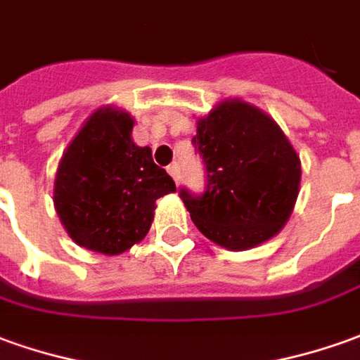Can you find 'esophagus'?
Here are the masks:
<instances>
[{
  "mask_svg": "<svg viewBox=\"0 0 360 360\" xmlns=\"http://www.w3.org/2000/svg\"><path fill=\"white\" fill-rule=\"evenodd\" d=\"M168 174L172 176V178H174V182L176 184H180V166L176 165H170L168 166Z\"/></svg>",
  "mask_w": 360,
  "mask_h": 360,
  "instance_id": "esophagus-1",
  "label": "esophagus"
}]
</instances>
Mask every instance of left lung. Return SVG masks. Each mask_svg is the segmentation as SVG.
I'll list each match as a JSON object with an SVG mask.
<instances>
[{
  "label": "left lung",
  "mask_w": 360,
  "mask_h": 360,
  "mask_svg": "<svg viewBox=\"0 0 360 360\" xmlns=\"http://www.w3.org/2000/svg\"><path fill=\"white\" fill-rule=\"evenodd\" d=\"M192 143L207 188L180 192L195 227L227 251H247L282 231L300 194L302 165L278 123L247 101L223 100L198 119Z\"/></svg>",
  "instance_id": "8db88e82"
}]
</instances>
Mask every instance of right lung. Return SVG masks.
<instances>
[{"label":"right lung","mask_w":360,"mask_h":360,"mask_svg":"<svg viewBox=\"0 0 360 360\" xmlns=\"http://www.w3.org/2000/svg\"><path fill=\"white\" fill-rule=\"evenodd\" d=\"M133 125L125 109H96L64 150L54 178V210L72 241L108 257L143 241L156 200L176 192L153 150L131 139Z\"/></svg>","instance_id":"obj_1"}]
</instances>
